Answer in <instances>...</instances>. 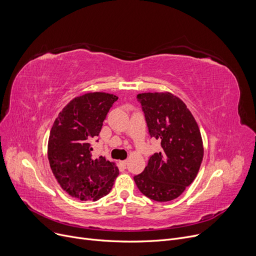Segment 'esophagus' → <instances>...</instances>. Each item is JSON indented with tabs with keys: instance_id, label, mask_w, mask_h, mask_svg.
I'll return each instance as SVG.
<instances>
[{
	"instance_id": "esophagus-1",
	"label": "esophagus",
	"mask_w": 256,
	"mask_h": 256,
	"mask_svg": "<svg viewBox=\"0 0 256 256\" xmlns=\"http://www.w3.org/2000/svg\"><path fill=\"white\" fill-rule=\"evenodd\" d=\"M127 160H122V162H120V164L123 166V168H126V166H127Z\"/></svg>"
}]
</instances>
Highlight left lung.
<instances>
[{"label":"left lung","mask_w":256,"mask_h":256,"mask_svg":"<svg viewBox=\"0 0 256 256\" xmlns=\"http://www.w3.org/2000/svg\"><path fill=\"white\" fill-rule=\"evenodd\" d=\"M150 138L162 151L149 157L144 171L133 177L142 194L166 202L179 197L196 178L203 160L199 127L186 105L170 92L138 94Z\"/></svg>","instance_id":"8db88e82"}]
</instances>
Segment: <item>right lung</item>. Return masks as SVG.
<instances>
[{
    "label": "right lung",
    "mask_w": 256,
    "mask_h": 256,
    "mask_svg": "<svg viewBox=\"0 0 256 256\" xmlns=\"http://www.w3.org/2000/svg\"><path fill=\"white\" fill-rule=\"evenodd\" d=\"M116 100V96L105 92L77 96L62 109L51 129L48 158L52 172L60 186L81 201L106 196L118 175L114 162L103 156L94 160L92 155V142Z\"/></svg>",
    "instance_id": "1"
}]
</instances>
